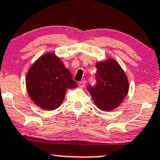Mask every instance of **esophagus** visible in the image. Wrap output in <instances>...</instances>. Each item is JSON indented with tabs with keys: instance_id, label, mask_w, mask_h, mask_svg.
Segmentation results:
<instances>
[{
	"instance_id": "1",
	"label": "esophagus",
	"mask_w": 160,
	"mask_h": 160,
	"mask_svg": "<svg viewBox=\"0 0 160 160\" xmlns=\"http://www.w3.org/2000/svg\"><path fill=\"white\" fill-rule=\"evenodd\" d=\"M85 84H86L85 80H82V81H80L78 83V85L80 87H85Z\"/></svg>"
}]
</instances>
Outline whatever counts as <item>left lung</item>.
Masks as SVG:
<instances>
[{
	"label": "left lung",
	"mask_w": 160,
	"mask_h": 160,
	"mask_svg": "<svg viewBox=\"0 0 160 160\" xmlns=\"http://www.w3.org/2000/svg\"><path fill=\"white\" fill-rule=\"evenodd\" d=\"M96 83L89 84L95 104L102 111H111L120 105L128 94L129 84L125 73L113 59L96 64Z\"/></svg>",
	"instance_id": "obj_1"
}]
</instances>
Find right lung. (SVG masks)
Returning a JSON list of instances; mask_svg holds the SVG:
<instances>
[{
	"instance_id": "add662e5",
	"label": "right lung",
	"mask_w": 160,
	"mask_h": 160,
	"mask_svg": "<svg viewBox=\"0 0 160 160\" xmlns=\"http://www.w3.org/2000/svg\"><path fill=\"white\" fill-rule=\"evenodd\" d=\"M77 86L71 72L52 53L36 61L26 75L28 93L38 106L45 110H54L60 106L67 89Z\"/></svg>"
}]
</instances>
